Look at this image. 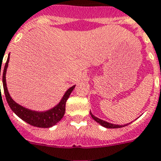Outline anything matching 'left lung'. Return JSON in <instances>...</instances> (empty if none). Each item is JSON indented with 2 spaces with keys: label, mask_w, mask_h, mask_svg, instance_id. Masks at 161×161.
<instances>
[{
  "label": "left lung",
  "mask_w": 161,
  "mask_h": 161,
  "mask_svg": "<svg viewBox=\"0 0 161 161\" xmlns=\"http://www.w3.org/2000/svg\"><path fill=\"white\" fill-rule=\"evenodd\" d=\"M91 116H92V118L94 119L96 122H97L99 124H101L102 126L103 127H105V128H122V127H124V126H127L128 124H125V125H117V124H113V123H108V122H106V121H103L100 118H97V117H95L92 113H90Z\"/></svg>",
  "instance_id": "8db88e82"
}]
</instances>
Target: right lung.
I'll list each match as a JSON object with an SVG mask.
<instances>
[{
  "label": "right lung",
  "mask_w": 161,
  "mask_h": 161,
  "mask_svg": "<svg viewBox=\"0 0 161 161\" xmlns=\"http://www.w3.org/2000/svg\"><path fill=\"white\" fill-rule=\"evenodd\" d=\"M8 62H9V57L7 58L4 69L2 71V82H3V88H4L6 99H7V103H8L11 109L14 112L16 115L18 116L21 119L25 121L26 123H27L30 125L38 127V128H50L52 126L55 125L56 123L61 120V118H63L64 115L66 101L68 100L69 95L72 92V91L74 90L75 86H73L67 90L59 103L50 110L46 111V112H35V111L29 110V109L23 108L19 104H17V103H15L14 101L12 99V97H10L9 92L7 91V83H6V73H7V66H8Z\"/></svg>",
  "instance_id": "right-lung-1"
}]
</instances>
